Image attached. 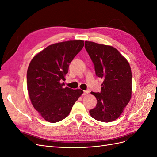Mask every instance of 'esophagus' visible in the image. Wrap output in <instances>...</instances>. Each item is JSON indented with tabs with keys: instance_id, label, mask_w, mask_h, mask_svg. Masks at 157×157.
<instances>
[{
	"instance_id": "esophagus-1",
	"label": "esophagus",
	"mask_w": 157,
	"mask_h": 157,
	"mask_svg": "<svg viewBox=\"0 0 157 157\" xmlns=\"http://www.w3.org/2000/svg\"><path fill=\"white\" fill-rule=\"evenodd\" d=\"M88 93H89V91H88V90H85V91H84L83 96H86V95H87Z\"/></svg>"
}]
</instances>
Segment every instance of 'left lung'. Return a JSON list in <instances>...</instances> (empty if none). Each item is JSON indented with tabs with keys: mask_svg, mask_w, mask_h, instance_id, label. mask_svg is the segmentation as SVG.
I'll return each instance as SVG.
<instances>
[{
	"mask_svg": "<svg viewBox=\"0 0 157 157\" xmlns=\"http://www.w3.org/2000/svg\"><path fill=\"white\" fill-rule=\"evenodd\" d=\"M85 48L98 77L103 79L100 92L91 94L97 105L90 115L97 121L109 122L121 116L132 97V71L127 59L111 46L85 41Z\"/></svg>",
	"mask_w": 157,
	"mask_h": 157,
	"instance_id": "1",
	"label": "left lung"
}]
</instances>
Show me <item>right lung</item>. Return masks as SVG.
I'll use <instances>...</instances> for the list:
<instances>
[{"mask_svg":"<svg viewBox=\"0 0 157 157\" xmlns=\"http://www.w3.org/2000/svg\"><path fill=\"white\" fill-rule=\"evenodd\" d=\"M82 40L47 46L34 56L27 73V86L33 106L46 121L57 122L69 114L83 91L63 88L69 63L82 50Z\"/></svg>","mask_w":157,"mask_h":157,"instance_id":"right-lung-1","label":"right lung"}]
</instances>
